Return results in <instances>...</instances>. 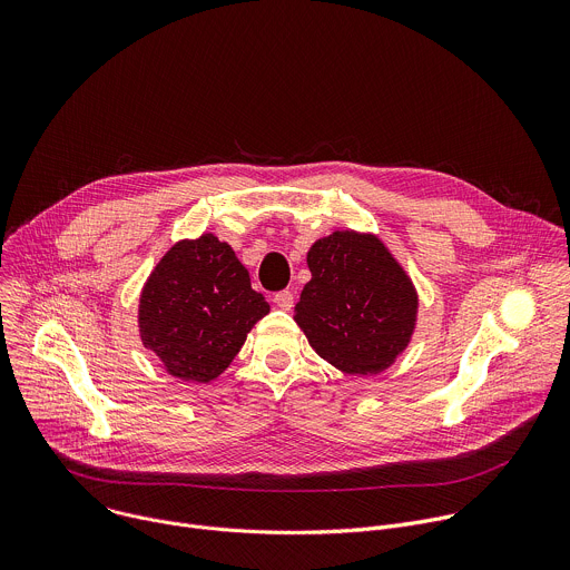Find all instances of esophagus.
<instances>
[{"mask_svg": "<svg viewBox=\"0 0 570 570\" xmlns=\"http://www.w3.org/2000/svg\"><path fill=\"white\" fill-rule=\"evenodd\" d=\"M273 302L279 306V308H284V311H288L291 306H293V302H295V297H293V293L291 291H279V293H275V297H273Z\"/></svg>", "mask_w": 570, "mask_h": 570, "instance_id": "esophagus-1", "label": "esophagus"}]
</instances>
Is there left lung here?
<instances>
[{
	"instance_id": "1",
	"label": "left lung",
	"mask_w": 570,
	"mask_h": 570,
	"mask_svg": "<svg viewBox=\"0 0 570 570\" xmlns=\"http://www.w3.org/2000/svg\"><path fill=\"white\" fill-rule=\"evenodd\" d=\"M306 264L311 282L295 304L308 345L347 374L387 370L409 347L417 293L374 234L334 232L317 238Z\"/></svg>"
}]
</instances>
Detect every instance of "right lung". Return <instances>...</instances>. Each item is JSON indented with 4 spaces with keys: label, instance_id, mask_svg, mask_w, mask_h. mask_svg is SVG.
Masks as SVG:
<instances>
[{
    "label": "right lung",
    "instance_id": "add662e5",
    "mask_svg": "<svg viewBox=\"0 0 570 570\" xmlns=\"http://www.w3.org/2000/svg\"><path fill=\"white\" fill-rule=\"evenodd\" d=\"M271 311L227 243L214 234L178 240L139 297L141 343L171 376L216 379Z\"/></svg>",
    "mask_w": 570,
    "mask_h": 570
}]
</instances>
